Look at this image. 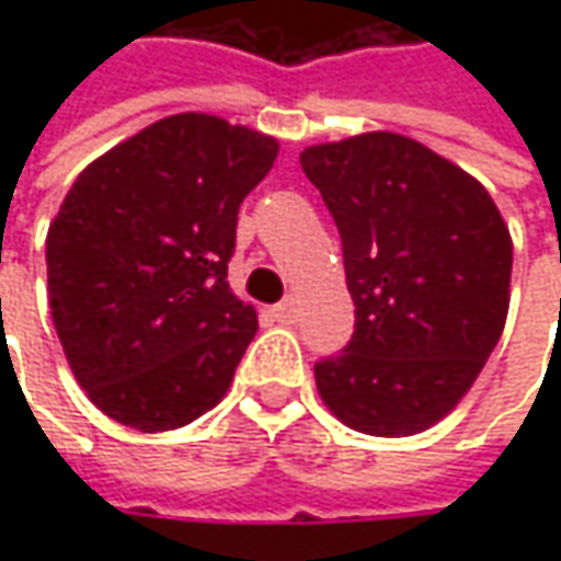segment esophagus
<instances>
[{"instance_id": "1", "label": "esophagus", "mask_w": 561, "mask_h": 561, "mask_svg": "<svg viewBox=\"0 0 561 561\" xmlns=\"http://www.w3.org/2000/svg\"><path fill=\"white\" fill-rule=\"evenodd\" d=\"M274 318H277L280 324H293V321L299 318V302H296L293 296H287L284 302H277V306H274Z\"/></svg>"}]
</instances>
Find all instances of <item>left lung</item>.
Here are the masks:
<instances>
[{
    "label": "left lung",
    "mask_w": 561,
    "mask_h": 561,
    "mask_svg": "<svg viewBox=\"0 0 561 561\" xmlns=\"http://www.w3.org/2000/svg\"><path fill=\"white\" fill-rule=\"evenodd\" d=\"M356 302L353 340L314 362L336 419L409 437L468 393L508 312L512 240L490 193L462 168L399 134L309 146Z\"/></svg>",
    "instance_id": "obj_1"
}]
</instances>
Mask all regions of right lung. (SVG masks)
<instances>
[{"label": "right lung", "mask_w": 561, "mask_h": 561, "mask_svg": "<svg viewBox=\"0 0 561 561\" xmlns=\"http://www.w3.org/2000/svg\"><path fill=\"white\" fill-rule=\"evenodd\" d=\"M277 140L171 115L80 171L46 237L49 309L77 383L146 434L205 415L259 331L227 287L237 211Z\"/></svg>", "instance_id": "right-lung-1"}]
</instances>
